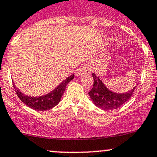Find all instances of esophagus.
<instances>
[{
    "label": "esophagus",
    "mask_w": 157,
    "mask_h": 157,
    "mask_svg": "<svg viewBox=\"0 0 157 157\" xmlns=\"http://www.w3.org/2000/svg\"><path fill=\"white\" fill-rule=\"evenodd\" d=\"M89 73H90V68H89L87 66L83 65L80 66V67L77 69L76 74H77V76H82L84 75V74H88Z\"/></svg>",
    "instance_id": "34e87169"
}]
</instances>
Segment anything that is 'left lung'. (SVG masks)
<instances>
[{"label":"left lung","mask_w":157,"mask_h":157,"mask_svg":"<svg viewBox=\"0 0 157 157\" xmlns=\"http://www.w3.org/2000/svg\"><path fill=\"white\" fill-rule=\"evenodd\" d=\"M92 75L94 84L92 90L89 92V95L94 105L102 110H114L121 107L131 98L137 86H135L134 88L126 92L116 93L108 90L99 77H97L95 74L92 73Z\"/></svg>","instance_id":"left-lung-1"}]
</instances>
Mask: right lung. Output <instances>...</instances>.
<instances>
[{
  "mask_svg": "<svg viewBox=\"0 0 157 157\" xmlns=\"http://www.w3.org/2000/svg\"><path fill=\"white\" fill-rule=\"evenodd\" d=\"M74 77V74H72L70 77L66 78L62 83L52 90V92H49L48 94L42 95L39 97H31L25 95L22 92L19 90V89L16 88L14 82H13V87L16 90V93L17 94L18 97L20 98L24 104H25L29 108L34 109V110H38V111H44V110H50L55 106H56L59 101H61L62 95L65 92L66 86L71 80H73Z\"/></svg>",
  "mask_w": 157,
  "mask_h": 157,
  "instance_id": "1",
  "label": "right lung"
}]
</instances>
